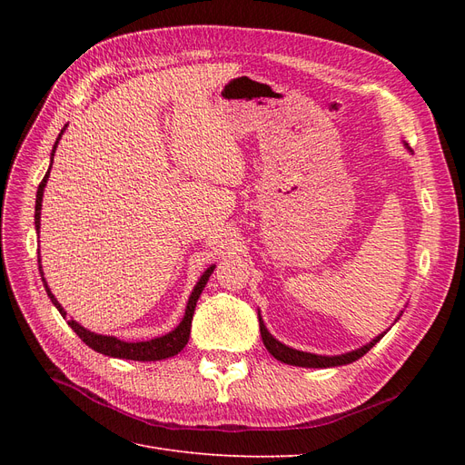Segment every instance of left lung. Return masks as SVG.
<instances>
[{
	"label": "left lung",
	"instance_id": "1",
	"mask_svg": "<svg viewBox=\"0 0 465 465\" xmlns=\"http://www.w3.org/2000/svg\"><path fill=\"white\" fill-rule=\"evenodd\" d=\"M405 145H407V143H405ZM407 149H410V147H407ZM258 318H260V333H262V340H263L265 349L270 351V353H272L277 361L292 364V367H304V369H330V367H341V364L353 362V361L361 359L362 355H367L369 351L386 335V331L380 333V335L374 337V340H372L371 343L362 345V347H359V349H355V351H349V353H343V355H333V357H328V355H314V353H304V351H297V349H292V347H287L285 343L277 341L275 337H273L270 331H267V328H265V323H263L260 312H258Z\"/></svg>",
	"mask_w": 465,
	"mask_h": 465
}]
</instances>
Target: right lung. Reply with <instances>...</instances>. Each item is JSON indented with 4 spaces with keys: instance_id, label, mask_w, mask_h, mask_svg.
I'll list each match as a JSON object with an SVG mask.
<instances>
[{
    "instance_id": "add662e5",
    "label": "right lung",
    "mask_w": 465,
    "mask_h": 465,
    "mask_svg": "<svg viewBox=\"0 0 465 465\" xmlns=\"http://www.w3.org/2000/svg\"><path fill=\"white\" fill-rule=\"evenodd\" d=\"M65 128H67V124H65ZM65 128L60 132L58 139H55L54 149H52V157H54L55 147H58V142H60V137L64 135ZM50 168H52V163H50ZM50 168H48V173L45 174V178H42L40 186H38V192H36L35 227H36L38 232H40L42 193H45V188H46V182H48V176H50ZM40 267H42V265H40V258H38V270H40ZM213 270H215V265L207 267V270L203 272V275L200 277L198 283H195V287H193V291H192V294H190V299H188V304H186V314H184V318H182V322L178 323V326H176L173 331H168V333H164V335H161V337H154V340H149V341H135V343H132V341H122V340H118V337H114V335H101V333L89 331V330L83 328L81 323H77L75 320H67V326L72 328V330L81 337L83 343L89 345L91 349H94L96 353H103V355H108V357L130 359V361H163V359H168V357H174V355L180 353L182 349L186 347V343H188V340H190V328H192V318H193V311H195V302H198L200 294H202L203 287L207 285L209 275L213 273ZM40 275H42V283H45V289H46V292H48V297H50L52 304H54L55 308H58L60 314L65 318V311L62 308V304H60L58 301H55V297H54L50 287H48V283H46L45 272L40 270Z\"/></svg>"
}]
</instances>
